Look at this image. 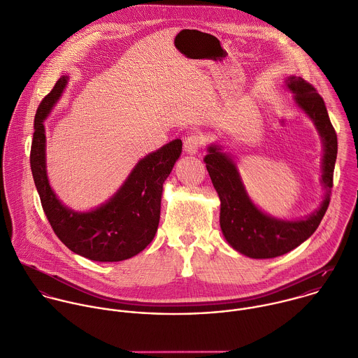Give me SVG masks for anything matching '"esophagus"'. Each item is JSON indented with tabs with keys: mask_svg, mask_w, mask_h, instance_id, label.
Here are the masks:
<instances>
[{
	"mask_svg": "<svg viewBox=\"0 0 358 358\" xmlns=\"http://www.w3.org/2000/svg\"><path fill=\"white\" fill-rule=\"evenodd\" d=\"M206 143L204 137L201 134H192V136H187L183 141V148L187 154H196L200 147H203Z\"/></svg>",
	"mask_w": 358,
	"mask_h": 358,
	"instance_id": "esophagus-1",
	"label": "esophagus"
}]
</instances>
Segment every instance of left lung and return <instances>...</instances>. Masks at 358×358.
I'll use <instances>...</instances> for the list:
<instances>
[{
	"label": "left lung",
	"mask_w": 358,
	"mask_h": 358,
	"mask_svg": "<svg viewBox=\"0 0 358 358\" xmlns=\"http://www.w3.org/2000/svg\"><path fill=\"white\" fill-rule=\"evenodd\" d=\"M285 87L294 102L313 122L322 143V185L326 189L320 207L306 218L280 220L259 210L249 199L235 161L213 144L204 157L206 168L221 200L220 225L227 242L252 259H271L288 253L306 241L319 227L330 201L333 171L337 157V136L324 102L316 90L301 77H287Z\"/></svg>",
	"instance_id": "left-lung-1"
}]
</instances>
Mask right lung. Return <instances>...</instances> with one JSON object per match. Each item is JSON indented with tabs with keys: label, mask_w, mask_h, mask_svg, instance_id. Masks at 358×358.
<instances>
[{
	"label": "right lung",
	"mask_w": 358,
	"mask_h": 358,
	"mask_svg": "<svg viewBox=\"0 0 358 358\" xmlns=\"http://www.w3.org/2000/svg\"><path fill=\"white\" fill-rule=\"evenodd\" d=\"M63 76L41 102L35 116L31 169L43 211L59 239L74 253L95 262H120L144 250L155 236L164 182L182 154L179 138L137 162L120 189L99 207L80 213L66 207L50 187L46 171L43 120L66 90Z\"/></svg>",
	"instance_id": "obj_1"
}]
</instances>
